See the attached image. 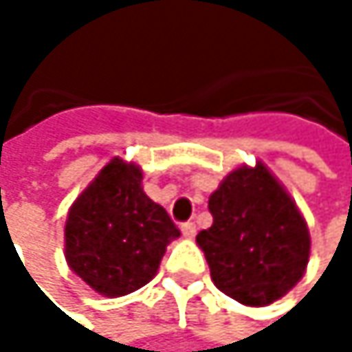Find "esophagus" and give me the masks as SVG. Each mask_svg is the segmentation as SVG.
Masks as SVG:
<instances>
[{
    "instance_id": "esophagus-1",
    "label": "esophagus",
    "mask_w": 352,
    "mask_h": 352,
    "mask_svg": "<svg viewBox=\"0 0 352 352\" xmlns=\"http://www.w3.org/2000/svg\"><path fill=\"white\" fill-rule=\"evenodd\" d=\"M182 232H184L186 239H192L196 234V223L194 221H184L182 223Z\"/></svg>"
}]
</instances>
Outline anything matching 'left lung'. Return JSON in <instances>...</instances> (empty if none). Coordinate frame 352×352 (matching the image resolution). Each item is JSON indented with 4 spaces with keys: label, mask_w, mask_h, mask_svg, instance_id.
Masks as SVG:
<instances>
[{
    "label": "left lung",
    "mask_w": 352,
    "mask_h": 352,
    "mask_svg": "<svg viewBox=\"0 0 352 352\" xmlns=\"http://www.w3.org/2000/svg\"><path fill=\"white\" fill-rule=\"evenodd\" d=\"M213 223L196 241L215 287L247 306L285 296L308 264L304 217L264 164L241 166L209 198Z\"/></svg>",
    "instance_id": "left-lung-1"
}]
</instances>
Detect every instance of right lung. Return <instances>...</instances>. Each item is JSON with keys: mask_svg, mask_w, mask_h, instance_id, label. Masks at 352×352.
<instances>
[{"mask_svg": "<svg viewBox=\"0 0 352 352\" xmlns=\"http://www.w3.org/2000/svg\"><path fill=\"white\" fill-rule=\"evenodd\" d=\"M139 166L111 160L74 202L65 223L69 268L101 296L150 283L166 245L179 236L168 213L141 190Z\"/></svg>", "mask_w": 352, "mask_h": 352, "instance_id": "1", "label": "right lung"}]
</instances>
